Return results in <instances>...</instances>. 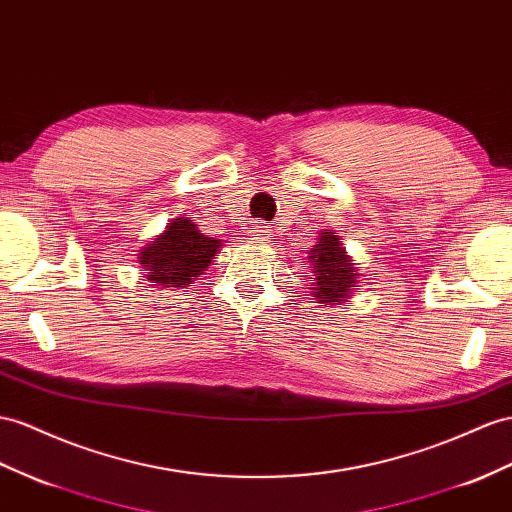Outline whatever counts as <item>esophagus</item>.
<instances>
[{
	"label": "esophagus",
	"mask_w": 512,
	"mask_h": 512,
	"mask_svg": "<svg viewBox=\"0 0 512 512\" xmlns=\"http://www.w3.org/2000/svg\"><path fill=\"white\" fill-rule=\"evenodd\" d=\"M251 235H253V240H259V242H270V240H272V229H270V225H266V222L257 220L255 225H253Z\"/></svg>",
	"instance_id": "obj_1"
}]
</instances>
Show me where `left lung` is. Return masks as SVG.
Returning <instances> with one entry per match:
<instances>
[{
  "mask_svg": "<svg viewBox=\"0 0 512 512\" xmlns=\"http://www.w3.org/2000/svg\"><path fill=\"white\" fill-rule=\"evenodd\" d=\"M309 264L313 270V287L309 290L322 305H339L359 287L361 274L346 255L339 235L331 229L318 235L316 246L309 251Z\"/></svg>",
  "mask_w": 512,
  "mask_h": 512,
  "instance_id": "obj_1",
  "label": "left lung"
}]
</instances>
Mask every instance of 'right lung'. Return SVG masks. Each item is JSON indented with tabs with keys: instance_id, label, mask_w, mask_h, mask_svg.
I'll use <instances>...</instances> for the list:
<instances>
[{
	"instance_id": "add662e5",
	"label": "right lung",
	"mask_w": 512,
	"mask_h": 512,
	"mask_svg": "<svg viewBox=\"0 0 512 512\" xmlns=\"http://www.w3.org/2000/svg\"><path fill=\"white\" fill-rule=\"evenodd\" d=\"M222 246L220 240L207 238L192 220L173 218L166 231L140 251L138 261L147 270V279L162 287H188L194 277L212 264Z\"/></svg>"
}]
</instances>
